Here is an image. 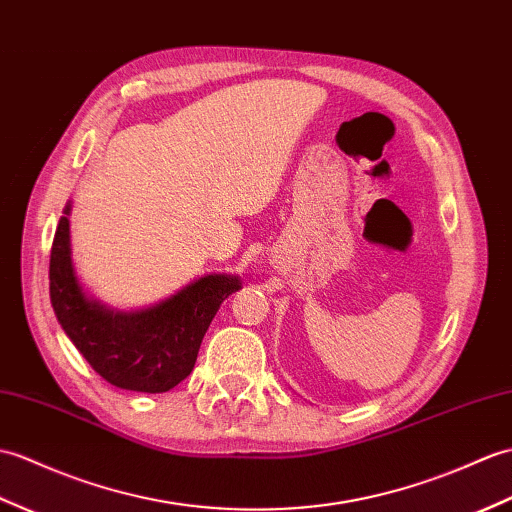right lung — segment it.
Instances as JSON below:
<instances>
[{"instance_id":"right-lung-1","label":"right lung","mask_w":512,"mask_h":512,"mask_svg":"<svg viewBox=\"0 0 512 512\" xmlns=\"http://www.w3.org/2000/svg\"><path fill=\"white\" fill-rule=\"evenodd\" d=\"M63 211L50 255V299L69 340L106 382L137 392H168L192 373L200 342L240 277L207 275L157 305L117 312L89 299L76 277Z\"/></svg>"}]
</instances>
